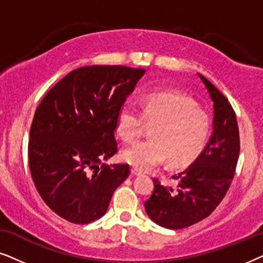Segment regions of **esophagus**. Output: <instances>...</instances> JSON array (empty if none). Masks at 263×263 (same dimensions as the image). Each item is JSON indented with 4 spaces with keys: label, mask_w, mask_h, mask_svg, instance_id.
Masks as SVG:
<instances>
[{
    "label": "esophagus",
    "mask_w": 263,
    "mask_h": 263,
    "mask_svg": "<svg viewBox=\"0 0 263 263\" xmlns=\"http://www.w3.org/2000/svg\"><path fill=\"white\" fill-rule=\"evenodd\" d=\"M130 174H132L133 176H141V171H139L138 168L133 167L132 170H130Z\"/></svg>",
    "instance_id": "esophagus-1"
}]
</instances>
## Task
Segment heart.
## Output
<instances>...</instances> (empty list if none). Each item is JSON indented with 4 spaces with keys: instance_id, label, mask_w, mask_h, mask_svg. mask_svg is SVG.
Returning <instances> with one entry per match:
<instances>
[{
    "instance_id": "heart-1",
    "label": "heart",
    "mask_w": 263,
    "mask_h": 263,
    "mask_svg": "<svg viewBox=\"0 0 263 263\" xmlns=\"http://www.w3.org/2000/svg\"><path fill=\"white\" fill-rule=\"evenodd\" d=\"M142 115L130 103L122 105L116 117V130L125 142L142 134L146 123L156 124L151 140L125 148L122 158L140 171H149L170 159L182 166L199 156L210 135V118L188 97L174 93H146L141 98Z\"/></svg>"
}]
</instances>
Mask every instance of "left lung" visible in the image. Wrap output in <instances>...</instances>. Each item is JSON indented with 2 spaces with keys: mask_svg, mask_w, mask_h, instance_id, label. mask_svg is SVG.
<instances>
[{
  "mask_svg": "<svg viewBox=\"0 0 263 263\" xmlns=\"http://www.w3.org/2000/svg\"><path fill=\"white\" fill-rule=\"evenodd\" d=\"M213 102V132L200 156L185 170L172 176L175 188L153 179L145 202L148 217L165 229H184L207 218L228 193L239 156V133L231 104L201 74Z\"/></svg>",
  "mask_w": 263,
  "mask_h": 263,
  "instance_id": "8db88e82",
  "label": "left lung"
}]
</instances>
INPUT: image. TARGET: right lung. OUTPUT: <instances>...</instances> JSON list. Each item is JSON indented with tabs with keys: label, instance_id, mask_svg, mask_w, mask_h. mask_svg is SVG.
<instances>
[{
	"label": "right lung",
	"instance_id": "1",
	"mask_svg": "<svg viewBox=\"0 0 263 263\" xmlns=\"http://www.w3.org/2000/svg\"><path fill=\"white\" fill-rule=\"evenodd\" d=\"M142 68L85 66L60 80L31 125L28 164L44 202L66 220L103 217L125 179L128 164H102L117 152V112L145 75Z\"/></svg>",
	"mask_w": 263,
	"mask_h": 263
}]
</instances>
